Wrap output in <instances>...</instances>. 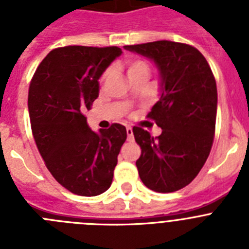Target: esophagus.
I'll return each mask as SVG.
<instances>
[{
	"label": "esophagus",
	"mask_w": 249,
	"mask_h": 249,
	"mask_svg": "<svg viewBox=\"0 0 249 249\" xmlns=\"http://www.w3.org/2000/svg\"><path fill=\"white\" fill-rule=\"evenodd\" d=\"M127 137H128V141H133V131H132L131 126H127Z\"/></svg>",
	"instance_id": "1"
}]
</instances>
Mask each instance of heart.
Returning a JSON list of instances; mask_svg holds the SVG:
<instances>
[{"label": "heart", "instance_id": "b5f03b06", "mask_svg": "<svg viewBox=\"0 0 249 249\" xmlns=\"http://www.w3.org/2000/svg\"><path fill=\"white\" fill-rule=\"evenodd\" d=\"M140 71H149V66L148 63L144 61V59H141V58H133L131 59L128 62V66H127V73L129 74H133L136 72H140ZM109 71H106L103 73L102 78H105L107 74H108Z\"/></svg>", "mask_w": 249, "mask_h": 249}]
</instances>
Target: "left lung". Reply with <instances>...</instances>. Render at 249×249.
<instances>
[{"label":"left lung","instance_id":"obj_1","mask_svg":"<svg viewBox=\"0 0 249 249\" xmlns=\"http://www.w3.org/2000/svg\"><path fill=\"white\" fill-rule=\"evenodd\" d=\"M153 59L160 72V98L147 117L162 128L158 137L133 127L141 147L136 162L149 190L169 193L197 177L214 140L217 86L210 65L196 47L173 41L124 46Z\"/></svg>","mask_w":249,"mask_h":249}]
</instances>
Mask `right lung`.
<instances>
[{
    "mask_svg": "<svg viewBox=\"0 0 249 249\" xmlns=\"http://www.w3.org/2000/svg\"><path fill=\"white\" fill-rule=\"evenodd\" d=\"M122 50L116 46L54 48L35 72L28 89L31 128L53 178L66 190L93 197L108 190L126 127L92 131L83 112L98 97V78Z\"/></svg>",
    "mask_w": 249,
    "mask_h": 249,
    "instance_id": "1",
    "label": "right lung"
}]
</instances>
